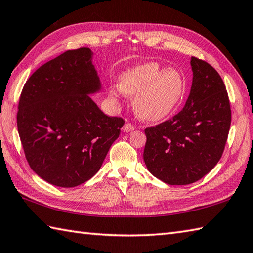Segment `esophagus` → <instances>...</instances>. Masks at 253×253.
Masks as SVG:
<instances>
[{"instance_id": "esophagus-1", "label": "esophagus", "mask_w": 253, "mask_h": 253, "mask_svg": "<svg viewBox=\"0 0 253 253\" xmlns=\"http://www.w3.org/2000/svg\"><path fill=\"white\" fill-rule=\"evenodd\" d=\"M133 129H135V126H133L131 123H126L125 125H124V127H123V131H125V132L131 131Z\"/></svg>"}]
</instances>
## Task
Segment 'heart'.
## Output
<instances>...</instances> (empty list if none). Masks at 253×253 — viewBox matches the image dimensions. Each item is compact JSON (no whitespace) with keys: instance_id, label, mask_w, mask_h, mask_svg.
I'll use <instances>...</instances> for the list:
<instances>
[{"instance_id":"b5f03b06","label":"heart","mask_w":253,"mask_h":253,"mask_svg":"<svg viewBox=\"0 0 253 253\" xmlns=\"http://www.w3.org/2000/svg\"><path fill=\"white\" fill-rule=\"evenodd\" d=\"M185 90V80L178 69H162L159 63L141 64L126 72L120 79V89L110 94L117 99L122 92L135 95L133 107L148 122H159L169 116L178 104Z\"/></svg>"}]
</instances>
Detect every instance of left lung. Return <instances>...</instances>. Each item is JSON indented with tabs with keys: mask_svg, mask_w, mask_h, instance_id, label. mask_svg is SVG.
<instances>
[{
	"mask_svg": "<svg viewBox=\"0 0 253 253\" xmlns=\"http://www.w3.org/2000/svg\"><path fill=\"white\" fill-rule=\"evenodd\" d=\"M190 93L179 113L144 129L143 160L150 173L169 185H189L221 159L232 111L223 79L206 61L191 57Z\"/></svg>",
	"mask_w": 253,
	"mask_h": 253,
	"instance_id": "obj_1",
	"label": "left lung"
}]
</instances>
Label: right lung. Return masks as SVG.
I'll list each match as a JSON object with an SVG mask.
<instances>
[{"label":"right lung","mask_w":253,"mask_h":253,"mask_svg":"<svg viewBox=\"0 0 253 253\" xmlns=\"http://www.w3.org/2000/svg\"><path fill=\"white\" fill-rule=\"evenodd\" d=\"M89 47L43 64L21 91L17 128L31 169L50 184H84L101 168L125 121L102 112L89 94L101 89Z\"/></svg>","instance_id":"1"}]
</instances>
